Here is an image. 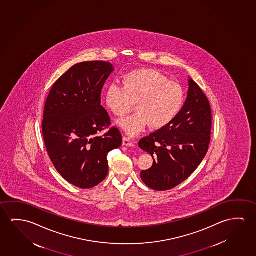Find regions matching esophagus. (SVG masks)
<instances>
[{"label":"esophagus","instance_id":"1","mask_svg":"<svg viewBox=\"0 0 256 256\" xmlns=\"http://www.w3.org/2000/svg\"><path fill=\"white\" fill-rule=\"evenodd\" d=\"M123 146H134V142L130 139V138L124 136L123 138Z\"/></svg>","mask_w":256,"mask_h":256}]
</instances>
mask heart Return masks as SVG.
Here are the masks:
<instances>
[{
	"label": "heart",
	"mask_w": 256,
	"mask_h": 256,
	"mask_svg": "<svg viewBox=\"0 0 256 256\" xmlns=\"http://www.w3.org/2000/svg\"><path fill=\"white\" fill-rule=\"evenodd\" d=\"M184 90L176 82L154 69H136L123 75L122 85L112 84L106 102L112 114L123 117L134 108L136 112L118 120L130 136H136L150 125L152 130L168 126L181 109Z\"/></svg>",
	"instance_id": "b5f03b06"
}]
</instances>
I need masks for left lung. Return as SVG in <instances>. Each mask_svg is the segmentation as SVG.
I'll return each mask as SVG.
<instances>
[{"instance_id": "left-lung-1", "label": "left lung", "mask_w": 256, "mask_h": 256, "mask_svg": "<svg viewBox=\"0 0 256 256\" xmlns=\"http://www.w3.org/2000/svg\"><path fill=\"white\" fill-rule=\"evenodd\" d=\"M212 112L208 99L192 78L184 106L168 126L142 138L138 146L154 158L141 178L150 189L168 190L185 181L208 150Z\"/></svg>"}]
</instances>
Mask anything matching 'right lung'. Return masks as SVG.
Segmentation results:
<instances>
[{
    "label": "right lung",
    "instance_id": "obj_1",
    "mask_svg": "<svg viewBox=\"0 0 256 256\" xmlns=\"http://www.w3.org/2000/svg\"><path fill=\"white\" fill-rule=\"evenodd\" d=\"M104 61L76 64L52 86L44 106L42 134L48 154L64 179L90 189L108 174L107 154L122 144L118 128L101 106L102 86L114 72ZM110 130L104 136L102 130Z\"/></svg>",
    "mask_w": 256,
    "mask_h": 256
}]
</instances>
